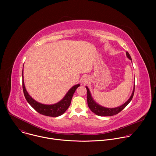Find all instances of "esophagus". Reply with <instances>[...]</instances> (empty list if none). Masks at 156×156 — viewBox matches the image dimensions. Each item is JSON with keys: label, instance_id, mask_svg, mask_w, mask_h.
<instances>
[{"label": "esophagus", "instance_id": "esophagus-1", "mask_svg": "<svg viewBox=\"0 0 156 156\" xmlns=\"http://www.w3.org/2000/svg\"><path fill=\"white\" fill-rule=\"evenodd\" d=\"M89 78L87 77V76H84V77H83V79H82V83L83 84H86L87 82H88V81H89V80H88Z\"/></svg>", "mask_w": 156, "mask_h": 156}]
</instances>
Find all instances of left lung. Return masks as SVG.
<instances>
[{"mask_svg": "<svg viewBox=\"0 0 156 156\" xmlns=\"http://www.w3.org/2000/svg\"><path fill=\"white\" fill-rule=\"evenodd\" d=\"M126 54L127 57L129 60H131V56L128 52H126ZM86 87L87 90V101L88 107L91 109V110L93 113H94L95 114H96L97 115H99V116H112V115L119 114L130 102V101H131V99L133 97V95H134V93H135V87H134V88H133V93H132L130 98L123 105H122L119 107H115V108H107V107H102V106L100 105L99 104H98V103H96L93 99L91 93H90V90H89L88 87L87 86H86Z\"/></svg>", "mask_w": 156, "mask_h": 156, "instance_id": "obj_1", "label": "left lung"}]
</instances>
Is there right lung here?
<instances>
[{"label":"right lung","mask_w":156,"mask_h":156,"mask_svg":"<svg viewBox=\"0 0 156 156\" xmlns=\"http://www.w3.org/2000/svg\"><path fill=\"white\" fill-rule=\"evenodd\" d=\"M22 78H23V83H22V84H23V93L27 102L38 113L43 115L53 117H58L62 115L67 110L71 104L72 99L75 91L80 86V84H78L71 87L70 90L66 94L64 98L58 102L52 105H46L36 101L29 95L25 86L23 80V72H22Z\"/></svg>","instance_id":"obj_1"}]
</instances>
